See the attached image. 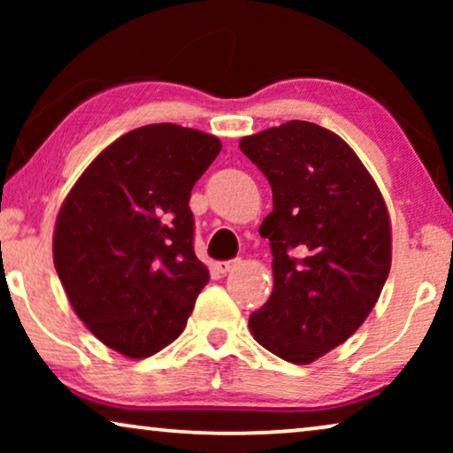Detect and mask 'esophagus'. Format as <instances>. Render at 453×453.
<instances>
[{"label": "esophagus", "instance_id": "34e87169", "mask_svg": "<svg viewBox=\"0 0 453 453\" xmlns=\"http://www.w3.org/2000/svg\"><path fill=\"white\" fill-rule=\"evenodd\" d=\"M239 264H241V259H228V262H219L214 268H216V272H220V274H228V272H233Z\"/></svg>", "mask_w": 453, "mask_h": 453}]
</instances>
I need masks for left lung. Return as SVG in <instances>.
<instances>
[{
  "instance_id": "obj_1",
  "label": "left lung",
  "mask_w": 453,
  "mask_h": 453,
  "mask_svg": "<svg viewBox=\"0 0 453 453\" xmlns=\"http://www.w3.org/2000/svg\"><path fill=\"white\" fill-rule=\"evenodd\" d=\"M239 148L274 202L259 226L274 288L250 330L284 361L313 363L346 342L380 299L392 265L388 206L355 150L318 123H282Z\"/></svg>"
}]
</instances>
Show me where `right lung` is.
<instances>
[{
  "mask_svg": "<svg viewBox=\"0 0 453 453\" xmlns=\"http://www.w3.org/2000/svg\"><path fill=\"white\" fill-rule=\"evenodd\" d=\"M220 148L216 135L175 123L132 129L61 203L55 270L78 318L123 357L169 346L210 280L194 253L189 197Z\"/></svg>",
  "mask_w": 453,
  "mask_h": 453,
  "instance_id": "add662e5",
  "label": "right lung"
}]
</instances>
